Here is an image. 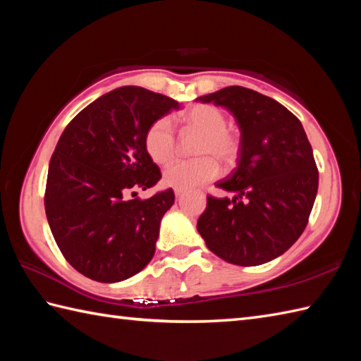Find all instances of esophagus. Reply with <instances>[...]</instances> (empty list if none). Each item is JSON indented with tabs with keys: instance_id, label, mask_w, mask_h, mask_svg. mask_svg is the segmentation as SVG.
Segmentation results:
<instances>
[{
	"instance_id": "esophagus-1",
	"label": "esophagus",
	"mask_w": 361,
	"mask_h": 361,
	"mask_svg": "<svg viewBox=\"0 0 361 361\" xmlns=\"http://www.w3.org/2000/svg\"><path fill=\"white\" fill-rule=\"evenodd\" d=\"M183 194H185V189H178V188H175V195H176V197L180 198Z\"/></svg>"
}]
</instances>
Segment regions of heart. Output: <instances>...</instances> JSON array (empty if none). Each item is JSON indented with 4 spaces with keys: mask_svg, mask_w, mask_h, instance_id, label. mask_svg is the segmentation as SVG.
Listing matches in <instances>:
<instances>
[{
    "mask_svg": "<svg viewBox=\"0 0 361 361\" xmlns=\"http://www.w3.org/2000/svg\"><path fill=\"white\" fill-rule=\"evenodd\" d=\"M181 124L188 132L200 133L194 155L197 158L176 161L166 167L164 183L172 188L190 189L212 181L220 173L219 163L231 167L240 152V140L226 127L225 113L212 105H195L181 114ZM144 147L157 164H166L176 153V137L169 118L153 121L145 130Z\"/></svg>",
    "mask_w": 361,
    "mask_h": 361,
    "instance_id": "heart-1",
    "label": "heart"
}]
</instances>
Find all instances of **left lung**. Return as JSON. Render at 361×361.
I'll return each mask as SVG.
<instances>
[{"label":"left lung","instance_id":"left-lung-1","mask_svg":"<svg viewBox=\"0 0 361 361\" xmlns=\"http://www.w3.org/2000/svg\"><path fill=\"white\" fill-rule=\"evenodd\" d=\"M197 101L225 106L240 128L237 167L216 183L235 195L209 194L198 233L229 264H265L286 252L309 224L318 167L307 135L293 113L255 90L226 87Z\"/></svg>","mask_w":361,"mask_h":361}]
</instances>
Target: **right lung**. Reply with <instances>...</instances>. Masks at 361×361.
<instances>
[{
  "instance_id": "add662e5",
  "label": "right lung",
  "mask_w": 361,
  "mask_h": 361,
  "mask_svg": "<svg viewBox=\"0 0 361 361\" xmlns=\"http://www.w3.org/2000/svg\"><path fill=\"white\" fill-rule=\"evenodd\" d=\"M180 109L173 99L141 87L113 90L85 106L63 130L51 161L44 211L63 257L99 282L140 273L155 255L172 189L136 195L161 178L144 147L153 121Z\"/></svg>"
}]
</instances>
